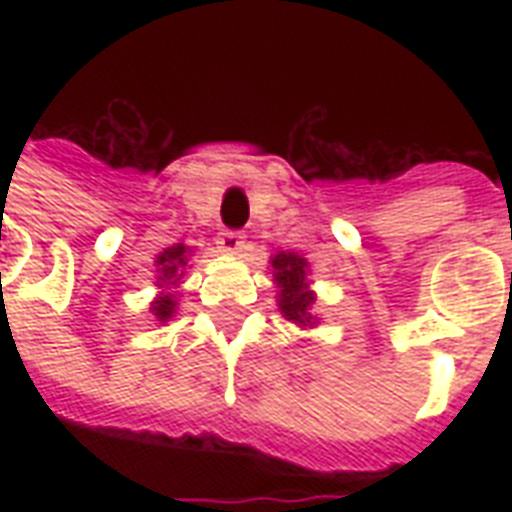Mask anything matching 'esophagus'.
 I'll return each instance as SVG.
<instances>
[{"mask_svg":"<svg viewBox=\"0 0 512 512\" xmlns=\"http://www.w3.org/2000/svg\"><path fill=\"white\" fill-rule=\"evenodd\" d=\"M217 247H220V252H228V255H241L247 249V236L239 231H223L217 236Z\"/></svg>","mask_w":512,"mask_h":512,"instance_id":"1","label":"esophagus"}]
</instances>
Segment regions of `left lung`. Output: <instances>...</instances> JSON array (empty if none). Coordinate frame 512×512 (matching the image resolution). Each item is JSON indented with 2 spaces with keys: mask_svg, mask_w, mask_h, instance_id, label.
Listing matches in <instances>:
<instances>
[{
  "mask_svg": "<svg viewBox=\"0 0 512 512\" xmlns=\"http://www.w3.org/2000/svg\"><path fill=\"white\" fill-rule=\"evenodd\" d=\"M273 281L279 287V311L297 327H313V303L316 295L311 292L308 281V260L295 252H279L271 257Z\"/></svg>",
  "mask_w": 512,
  "mask_h": 512,
  "instance_id": "8db88e82",
  "label": "left lung"
}]
</instances>
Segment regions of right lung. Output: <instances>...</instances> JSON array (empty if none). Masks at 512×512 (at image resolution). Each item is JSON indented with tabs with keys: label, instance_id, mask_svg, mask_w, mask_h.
I'll return each mask as SVG.
<instances>
[{
	"label": "right lung",
	"instance_id": "right-lung-1",
	"mask_svg": "<svg viewBox=\"0 0 512 512\" xmlns=\"http://www.w3.org/2000/svg\"><path fill=\"white\" fill-rule=\"evenodd\" d=\"M188 255H191V249L185 247V244H175V247H167L162 255L156 257V271H159L156 287L162 289V295L151 303V313H154L156 321H162V324L175 316L177 295L172 292V287L180 284V276H183L185 265H188Z\"/></svg>",
	"mask_w": 512,
	"mask_h": 512
}]
</instances>
